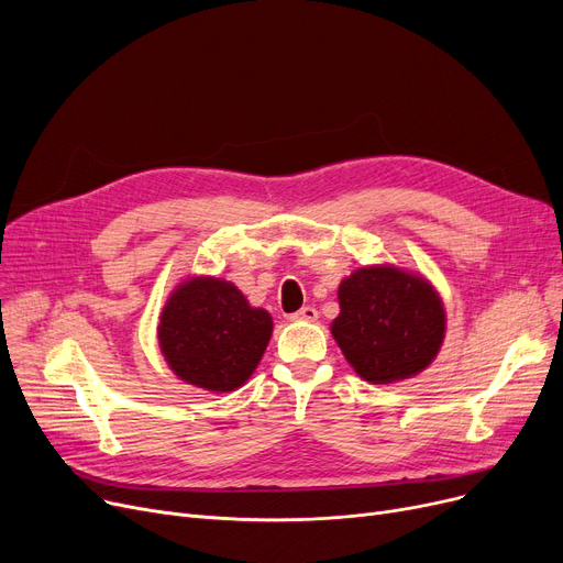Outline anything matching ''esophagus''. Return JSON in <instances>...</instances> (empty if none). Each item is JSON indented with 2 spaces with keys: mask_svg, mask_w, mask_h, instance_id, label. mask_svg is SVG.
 Returning <instances> with one entry per match:
<instances>
[{
  "mask_svg": "<svg viewBox=\"0 0 563 563\" xmlns=\"http://www.w3.org/2000/svg\"><path fill=\"white\" fill-rule=\"evenodd\" d=\"M319 317V312L312 306H303L299 312H294L291 319L294 321H314Z\"/></svg>",
  "mask_w": 563,
  "mask_h": 563,
  "instance_id": "esophagus-1",
  "label": "esophagus"
}]
</instances>
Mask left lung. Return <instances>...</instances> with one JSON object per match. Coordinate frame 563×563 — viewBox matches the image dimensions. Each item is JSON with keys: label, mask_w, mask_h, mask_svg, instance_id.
Segmentation results:
<instances>
[{"label": "left lung", "mask_w": 563, "mask_h": 563, "mask_svg": "<svg viewBox=\"0 0 563 563\" xmlns=\"http://www.w3.org/2000/svg\"><path fill=\"white\" fill-rule=\"evenodd\" d=\"M333 338L365 380L393 383L422 372L445 335V310L427 280L393 266H365L338 289Z\"/></svg>", "instance_id": "left-lung-1"}]
</instances>
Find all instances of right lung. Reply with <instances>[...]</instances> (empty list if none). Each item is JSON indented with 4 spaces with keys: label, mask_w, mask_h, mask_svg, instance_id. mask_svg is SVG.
Listing matches in <instances>:
<instances>
[{
    "label": "right lung",
    "mask_w": 563,
    "mask_h": 563,
    "mask_svg": "<svg viewBox=\"0 0 563 563\" xmlns=\"http://www.w3.org/2000/svg\"><path fill=\"white\" fill-rule=\"evenodd\" d=\"M274 331L272 317L219 278H194L173 291L159 319V346L191 386L230 393L244 386Z\"/></svg>",
    "instance_id": "obj_1"
}]
</instances>
